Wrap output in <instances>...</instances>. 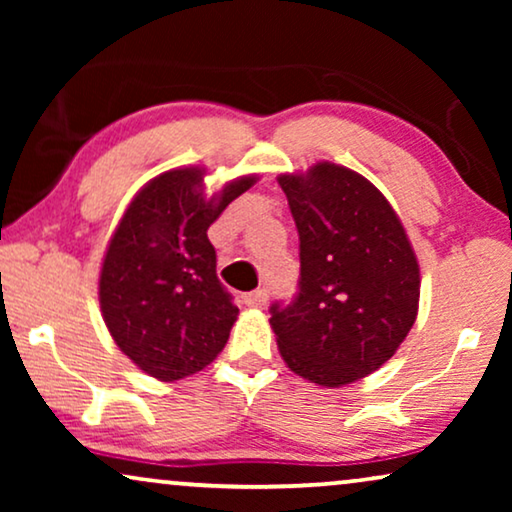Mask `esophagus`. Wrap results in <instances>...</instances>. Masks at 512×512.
I'll use <instances>...</instances> for the list:
<instances>
[{
	"mask_svg": "<svg viewBox=\"0 0 512 512\" xmlns=\"http://www.w3.org/2000/svg\"><path fill=\"white\" fill-rule=\"evenodd\" d=\"M268 298H270L268 289H256L251 293H244V303H247L249 307H263L265 303H268Z\"/></svg>",
	"mask_w": 512,
	"mask_h": 512,
	"instance_id": "esophagus-1",
	"label": "esophagus"
}]
</instances>
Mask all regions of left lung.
Returning a JSON list of instances; mask_svg holds the SVG:
<instances>
[{"mask_svg":"<svg viewBox=\"0 0 512 512\" xmlns=\"http://www.w3.org/2000/svg\"><path fill=\"white\" fill-rule=\"evenodd\" d=\"M300 237L298 293L270 307L293 373L342 387L387 363L410 333L419 265L387 198L335 163L279 174Z\"/></svg>","mask_w":512,"mask_h":512,"instance_id":"left-lung-1","label":"left lung"}]
</instances>
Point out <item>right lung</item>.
<instances>
[{
	"label": "right lung",
	"mask_w": 512,
	"mask_h": 512,
	"mask_svg": "<svg viewBox=\"0 0 512 512\" xmlns=\"http://www.w3.org/2000/svg\"><path fill=\"white\" fill-rule=\"evenodd\" d=\"M200 167L151 179L125 209L100 272L111 338L146 375L174 382L209 366L226 347L237 307L216 277L207 230L256 177L202 195Z\"/></svg>",
	"instance_id": "obj_1"
}]
</instances>
